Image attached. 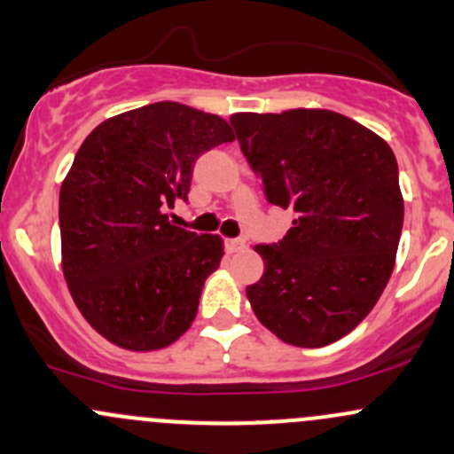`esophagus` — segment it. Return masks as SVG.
<instances>
[{"mask_svg": "<svg viewBox=\"0 0 454 454\" xmlns=\"http://www.w3.org/2000/svg\"><path fill=\"white\" fill-rule=\"evenodd\" d=\"M243 247H246V239H228L226 241V250L231 254L241 252Z\"/></svg>", "mask_w": 454, "mask_h": 454, "instance_id": "1", "label": "esophagus"}]
</instances>
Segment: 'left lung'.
<instances>
[{
	"label": "left lung",
	"mask_w": 454,
	"mask_h": 454,
	"mask_svg": "<svg viewBox=\"0 0 454 454\" xmlns=\"http://www.w3.org/2000/svg\"><path fill=\"white\" fill-rule=\"evenodd\" d=\"M267 200L293 208L286 237L254 246L265 273L246 288L258 321L288 345L340 340L392 276L403 193L392 148L330 109L231 116Z\"/></svg>",
	"instance_id": "obj_1"
}]
</instances>
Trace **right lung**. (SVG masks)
I'll return each instance as SVG.
<instances>
[{"label": "right lung", "mask_w": 454, "mask_h": 454, "mask_svg": "<svg viewBox=\"0 0 454 454\" xmlns=\"http://www.w3.org/2000/svg\"><path fill=\"white\" fill-rule=\"evenodd\" d=\"M232 139L215 114L161 101L107 118L74 154L59 189L62 271L116 347L157 351L192 327L223 241L174 226L166 208L187 200L196 159Z\"/></svg>", "instance_id": "obj_1"}]
</instances>
